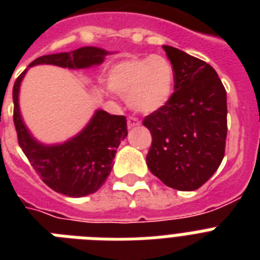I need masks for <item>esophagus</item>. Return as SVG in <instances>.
<instances>
[{
	"mask_svg": "<svg viewBox=\"0 0 260 260\" xmlns=\"http://www.w3.org/2000/svg\"><path fill=\"white\" fill-rule=\"evenodd\" d=\"M126 122H128V128H135V126L140 125V121L136 117H134V116H129V117L126 118Z\"/></svg>",
	"mask_w": 260,
	"mask_h": 260,
	"instance_id": "obj_1",
	"label": "esophagus"
}]
</instances>
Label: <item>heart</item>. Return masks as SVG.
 <instances>
[{"instance_id":"b5f03b06","label":"heart","mask_w":260,"mask_h":260,"mask_svg":"<svg viewBox=\"0 0 260 260\" xmlns=\"http://www.w3.org/2000/svg\"><path fill=\"white\" fill-rule=\"evenodd\" d=\"M174 82L173 63L158 54L125 59L108 73V87L126 98L128 105L140 113H152L166 105Z\"/></svg>"}]
</instances>
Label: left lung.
Here are the masks:
<instances>
[{
	"instance_id": "left-lung-1",
	"label": "left lung",
	"mask_w": 260,
	"mask_h": 260,
	"mask_svg": "<svg viewBox=\"0 0 260 260\" xmlns=\"http://www.w3.org/2000/svg\"><path fill=\"white\" fill-rule=\"evenodd\" d=\"M175 71L166 105L143 120L152 136L147 166L169 187H201L221 165L226 139V91L214 69L163 46Z\"/></svg>"
}]
</instances>
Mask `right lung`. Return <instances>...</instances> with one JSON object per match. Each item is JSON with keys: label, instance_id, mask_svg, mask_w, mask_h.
<instances>
[{"label": "right lung", "instance_id": "obj_1", "mask_svg": "<svg viewBox=\"0 0 260 260\" xmlns=\"http://www.w3.org/2000/svg\"><path fill=\"white\" fill-rule=\"evenodd\" d=\"M108 51L98 47H82L71 52L44 55L30 66L54 64L67 69H86L101 64ZM26 70L18 75L13 86V121L18 144L42 181L56 193L83 197L95 193L113 167L114 155L126 138L125 116L109 114L98 109L85 128L62 144L46 146L29 134L20 113L18 91Z\"/></svg>", "mask_w": 260, "mask_h": 260}]
</instances>
